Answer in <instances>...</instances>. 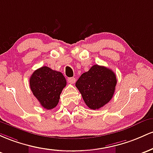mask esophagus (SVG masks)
I'll return each mask as SVG.
<instances>
[{"instance_id": "esophagus-1", "label": "esophagus", "mask_w": 153, "mask_h": 153, "mask_svg": "<svg viewBox=\"0 0 153 153\" xmlns=\"http://www.w3.org/2000/svg\"><path fill=\"white\" fill-rule=\"evenodd\" d=\"M68 82H69L70 84H74L76 82V79H75V78H74V77H70V78L68 79Z\"/></svg>"}]
</instances>
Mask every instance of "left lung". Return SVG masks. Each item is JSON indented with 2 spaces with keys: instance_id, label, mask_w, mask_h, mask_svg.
<instances>
[{
  "instance_id": "8db88e82",
  "label": "left lung",
  "mask_w": 153,
  "mask_h": 153,
  "mask_svg": "<svg viewBox=\"0 0 153 153\" xmlns=\"http://www.w3.org/2000/svg\"><path fill=\"white\" fill-rule=\"evenodd\" d=\"M117 83L116 74L110 68L94 65L76 82L84 101L90 109H99L114 96Z\"/></svg>"
}]
</instances>
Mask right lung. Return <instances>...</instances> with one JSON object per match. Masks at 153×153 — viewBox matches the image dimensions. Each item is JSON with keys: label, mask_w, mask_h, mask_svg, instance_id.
Here are the masks:
<instances>
[{"label": "right lung", "mask_w": 153, "mask_h": 153, "mask_svg": "<svg viewBox=\"0 0 153 153\" xmlns=\"http://www.w3.org/2000/svg\"><path fill=\"white\" fill-rule=\"evenodd\" d=\"M30 89L44 108H54L59 102L60 95L66 87V80L60 71L48 66L35 70L30 79Z\"/></svg>", "instance_id": "1"}]
</instances>
